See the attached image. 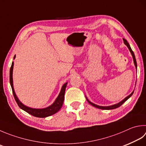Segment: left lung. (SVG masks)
<instances>
[{
  "mask_svg": "<svg viewBox=\"0 0 146 146\" xmlns=\"http://www.w3.org/2000/svg\"><path fill=\"white\" fill-rule=\"evenodd\" d=\"M123 42H124L126 46H127L128 48V49H129V50H130V53H131V55H132L133 60V62H134V65H135V68H136V69H137V62H136L135 56V54H134L133 51H132V49H131V47H130V44H129V43L127 42V40H126V39H123ZM133 92H134V90L132 92H131V93L130 95H129L128 96H127V97H126V98H125L124 99H123V100H121V102H119V103H117V104H114V105H112V106H98V105H97V104H93V103H92V102H91L88 100V99L87 98V97H86V100H87V101H88V102L90 104H91V105H92V106H93V107H97V108H98V109H103V110H111V109H116V108H117V107H120L122 105V104H123V103L125 102H126V100H127L129 98H130L131 95H133Z\"/></svg>",
  "mask_w": 146,
  "mask_h": 146,
  "instance_id": "left-lung-1",
  "label": "left lung"
}]
</instances>
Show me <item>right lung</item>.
Returning a JSON list of instances; mask_svg holds the SVG:
<instances>
[{"mask_svg": "<svg viewBox=\"0 0 146 146\" xmlns=\"http://www.w3.org/2000/svg\"><path fill=\"white\" fill-rule=\"evenodd\" d=\"M15 58H16V55L14 56V60L15 59ZM13 66H14V62H12V65L10 68V73H9L10 84H11V86L14 97H15L16 103L18 104V106L20 107L22 110H23V111H25V112H28L29 114L32 115V116H34L35 117H46L50 116L51 115L56 113L58 111H59V110L61 109V107L63 105V103H64L65 92V89H66V86H67V82H66V83H65L64 85H63L58 96L57 98H56L55 101H54L51 106L46 107V108H42V109L31 108V107H27L26 106H25L23 104H22L16 95L15 90H14V86H13Z\"/></svg>", "mask_w": 146, "mask_h": 146, "instance_id": "1", "label": "right lung"}]
</instances>
